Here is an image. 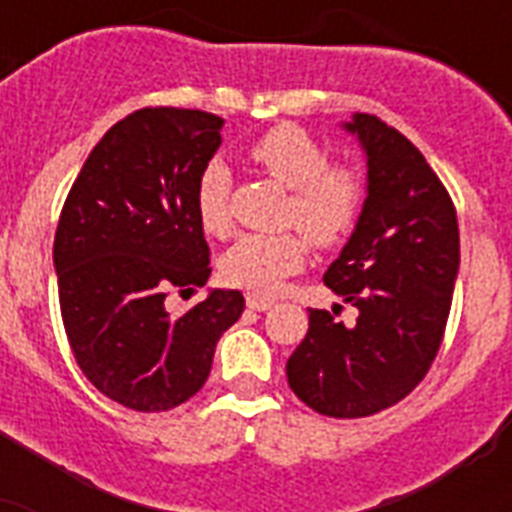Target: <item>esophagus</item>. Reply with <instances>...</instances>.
Segmentation results:
<instances>
[{
  "instance_id": "34e87169",
  "label": "esophagus",
  "mask_w": 512,
  "mask_h": 512,
  "mask_svg": "<svg viewBox=\"0 0 512 512\" xmlns=\"http://www.w3.org/2000/svg\"><path fill=\"white\" fill-rule=\"evenodd\" d=\"M247 308H252V311H271L273 303L271 300H265V297L247 295Z\"/></svg>"
}]
</instances>
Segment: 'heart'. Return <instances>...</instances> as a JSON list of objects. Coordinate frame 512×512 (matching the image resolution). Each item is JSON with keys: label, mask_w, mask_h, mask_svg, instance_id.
Returning <instances> with one entry per match:
<instances>
[{"label": "heart", "mask_w": 512, "mask_h": 512, "mask_svg": "<svg viewBox=\"0 0 512 512\" xmlns=\"http://www.w3.org/2000/svg\"><path fill=\"white\" fill-rule=\"evenodd\" d=\"M252 162L292 188L287 220L319 247H335L358 223L364 183L348 167H332L319 140L295 124H279L249 146ZM201 228L223 236L231 228V172L225 164L204 167L196 183ZM305 263V241L297 233H247L223 255V279L255 295L279 292L281 281Z\"/></svg>", "instance_id": "b5f03b06"}]
</instances>
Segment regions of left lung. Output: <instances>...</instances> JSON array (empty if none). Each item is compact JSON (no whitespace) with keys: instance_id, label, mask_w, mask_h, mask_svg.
<instances>
[{"instance_id":"left-lung-1","label":"left lung","mask_w":512,"mask_h":512,"mask_svg":"<svg viewBox=\"0 0 512 512\" xmlns=\"http://www.w3.org/2000/svg\"><path fill=\"white\" fill-rule=\"evenodd\" d=\"M342 127L366 156V199L324 284L358 319L345 327L340 305L335 316L311 308L287 380L313 412L353 420L398 404L428 374L452 308L460 228L444 183L401 132L369 114Z\"/></svg>"}]
</instances>
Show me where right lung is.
Returning a JSON list of instances; mask_svg holds the SVG:
<instances>
[{
    "instance_id": "obj_1",
    "label": "right lung",
    "mask_w": 512,
    "mask_h": 512,
    "mask_svg": "<svg viewBox=\"0 0 512 512\" xmlns=\"http://www.w3.org/2000/svg\"><path fill=\"white\" fill-rule=\"evenodd\" d=\"M223 124L207 111L140 108L92 148L60 212L52 265L76 364L135 412L196 396L217 340L244 311L239 289L167 311L172 289L193 292L212 273L196 183Z\"/></svg>"
}]
</instances>
